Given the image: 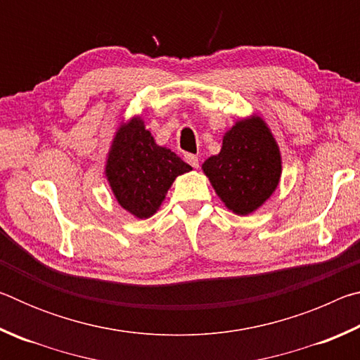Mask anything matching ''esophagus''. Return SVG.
I'll return each instance as SVG.
<instances>
[{"instance_id": "1", "label": "esophagus", "mask_w": 360, "mask_h": 360, "mask_svg": "<svg viewBox=\"0 0 360 360\" xmlns=\"http://www.w3.org/2000/svg\"><path fill=\"white\" fill-rule=\"evenodd\" d=\"M184 158H186V162L188 163V165L193 167V168H198V157H197V155L187 154Z\"/></svg>"}]
</instances>
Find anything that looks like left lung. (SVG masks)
<instances>
[{
  "label": "left lung",
  "instance_id": "1",
  "mask_svg": "<svg viewBox=\"0 0 360 360\" xmlns=\"http://www.w3.org/2000/svg\"><path fill=\"white\" fill-rule=\"evenodd\" d=\"M281 163L271 130L254 114L225 131L221 152L206 158L202 169L224 205L235 214L248 216L276 191Z\"/></svg>",
  "mask_w": 360,
  "mask_h": 360
}]
</instances>
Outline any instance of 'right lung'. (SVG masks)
Segmentation results:
<instances>
[{"label": "right lung", "instance_id": "1", "mask_svg": "<svg viewBox=\"0 0 360 360\" xmlns=\"http://www.w3.org/2000/svg\"><path fill=\"white\" fill-rule=\"evenodd\" d=\"M191 169L172 149L158 146L144 120L135 115L115 131L105 174L122 208L148 219L160 208L174 179Z\"/></svg>", "mask_w": 360, "mask_h": 360}]
</instances>
